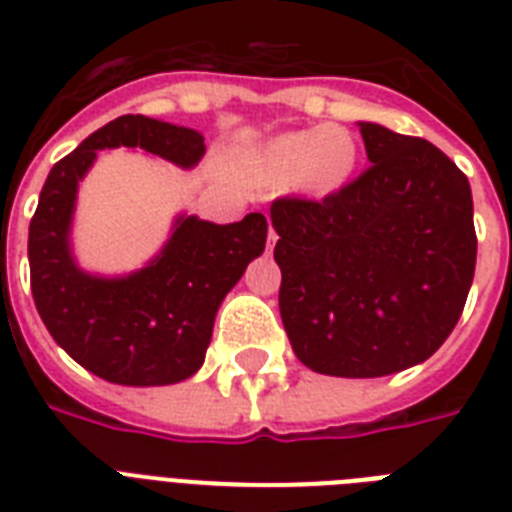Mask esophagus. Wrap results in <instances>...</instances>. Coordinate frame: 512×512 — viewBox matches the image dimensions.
I'll return each mask as SVG.
<instances>
[{
	"label": "esophagus",
	"mask_w": 512,
	"mask_h": 512,
	"mask_svg": "<svg viewBox=\"0 0 512 512\" xmlns=\"http://www.w3.org/2000/svg\"><path fill=\"white\" fill-rule=\"evenodd\" d=\"M273 244H276V231H268V249H273Z\"/></svg>",
	"instance_id": "34e87169"
}]
</instances>
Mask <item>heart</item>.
Instances as JSON below:
<instances>
[{"mask_svg": "<svg viewBox=\"0 0 512 512\" xmlns=\"http://www.w3.org/2000/svg\"><path fill=\"white\" fill-rule=\"evenodd\" d=\"M356 164L358 146L348 130L313 127L271 140L260 159V172L273 188L303 183L308 191L329 193L345 185Z\"/></svg>", "mask_w": 512, "mask_h": 512, "instance_id": "b5f03b06", "label": "heart"}]
</instances>
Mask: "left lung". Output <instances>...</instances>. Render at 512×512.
Returning <instances> with one entry per match:
<instances>
[{
	"mask_svg": "<svg viewBox=\"0 0 512 512\" xmlns=\"http://www.w3.org/2000/svg\"><path fill=\"white\" fill-rule=\"evenodd\" d=\"M369 170L324 199L271 204L279 311L295 356L332 377H385L452 335L476 273L473 196L422 138L358 122Z\"/></svg>",
	"mask_w": 512,
	"mask_h": 512,
	"instance_id": "8db88e82",
	"label": "left lung"
}]
</instances>
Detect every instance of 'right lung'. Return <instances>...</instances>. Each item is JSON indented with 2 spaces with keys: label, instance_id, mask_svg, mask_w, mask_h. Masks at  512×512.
Segmentation results:
<instances>
[{
  "label": "right lung",
  "instance_id": "right-lung-1",
  "mask_svg": "<svg viewBox=\"0 0 512 512\" xmlns=\"http://www.w3.org/2000/svg\"><path fill=\"white\" fill-rule=\"evenodd\" d=\"M143 148L191 170L201 132L148 116H119L50 170L28 225L31 292L44 327L87 372L116 385H172L204 364L217 308L263 255L268 220L249 212L217 225L180 215L162 252L127 276L82 271L71 252L76 191L103 148Z\"/></svg>",
  "mask_w": 512,
  "mask_h": 512
}]
</instances>
